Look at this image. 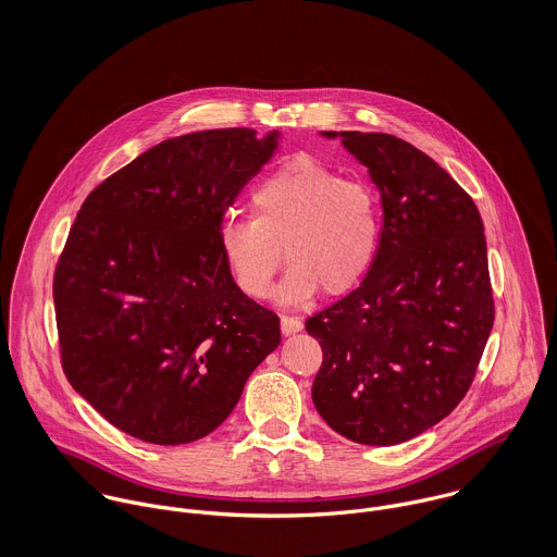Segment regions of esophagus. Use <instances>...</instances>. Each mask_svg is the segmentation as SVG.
I'll list each match as a JSON object with an SVG mask.
<instances>
[{
	"instance_id": "esophagus-1",
	"label": "esophagus",
	"mask_w": 557,
	"mask_h": 557,
	"mask_svg": "<svg viewBox=\"0 0 557 557\" xmlns=\"http://www.w3.org/2000/svg\"><path fill=\"white\" fill-rule=\"evenodd\" d=\"M281 330H283L285 336H292V334L302 330V321L298 318H292V315H283L281 318Z\"/></svg>"
}]
</instances>
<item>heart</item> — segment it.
<instances>
[{
    "label": "heart",
    "instance_id": "1",
    "mask_svg": "<svg viewBox=\"0 0 557 557\" xmlns=\"http://www.w3.org/2000/svg\"><path fill=\"white\" fill-rule=\"evenodd\" d=\"M248 221L221 227V252L242 294L263 298L292 259L276 300L300 305L321 289L343 296L371 270L382 239V203L373 186L347 180L313 157L270 171L250 195Z\"/></svg>",
    "mask_w": 557,
    "mask_h": 557
}]
</instances>
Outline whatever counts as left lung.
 <instances>
[{"mask_svg": "<svg viewBox=\"0 0 557 557\" xmlns=\"http://www.w3.org/2000/svg\"><path fill=\"white\" fill-rule=\"evenodd\" d=\"M369 169L382 197L377 257L360 287L307 319L323 362L319 416L364 446H395L466 397L493 327L482 219L424 152L386 133L321 131Z\"/></svg>", "mask_w": 557, "mask_h": 557, "instance_id": "8db88e82", "label": "left lung"}]
</instances>
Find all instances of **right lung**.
Instances as JSON below:
<instances>
[{
	"label": "right lung",
	"mask_w": 557,
	"mask_h": 557,
	"mask_svg": "<svg viewBox=\"0 0 557 557\" xmlns=\"http://www.w3.org/2000/svg\"><path fill=\"white\" fill-rule=\"evenodd\" d=\"M281 137L166 139L83 201L53 278L62 364L120 431L159 446L206 437L281 345V321L239 292L221 252L225 212Z\"/></svg>",
	"instance_id": "1"
}]
</instances>
